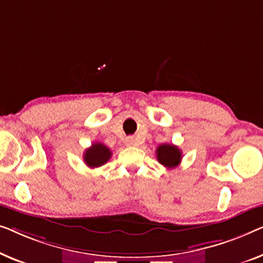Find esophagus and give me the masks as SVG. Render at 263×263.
<instances>
[{
	"label": "esophagus",
	"instance_id": "obj_1",
	"mask_svg": "<svg viewBox=\"0 0 263 263\" xmlns=\"http://www.w3.org/2000/svg\"><path fill=\"white\" fill-rule=\"evenodd\" d=\"M125 143H126V145H136V140L133 137H127V138L125 139Z\"/></svg>",
	"mask_w": 263,
	"mask_h": 263
}]
</instances>
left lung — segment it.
I'll return each mask as SVG.
<instances>
[{
	"label": "left lung",
	"instance_id": "obj_1",
	"mask_svg": "<svg viewBox=\"0 0 263 263\" xmlns=\"http://www.w3.org/2000/svg\"><path fill=\"white\" fill-rule=\"evenodd\" d=\"M157 161L165 168H175L182 160V153L176 145L173 144H161L156 150Z\"/></svg>",
	"mask_w": 263,
	"mask_h": 263
}]
</instances>
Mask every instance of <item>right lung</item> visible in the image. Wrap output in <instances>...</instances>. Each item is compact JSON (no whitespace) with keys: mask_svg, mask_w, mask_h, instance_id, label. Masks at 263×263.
I'll list each match as a JSON object with an SVG mask.
<instances>
[{"mask_svg":"<svg viewBox=\"0 0 263 263\" xmlns=\"http://www.w3.org/2000/svg\"><path fill=\"white\" fill-rule=\"evenodd\" d=\"M112 156V151H110L106 145L102 143H93L90 147L84 151L83 160L89 168H99L107 163Z\"/></svg>","mask_w":263,"mask_h":263,"instance_id":"obj_1","label":"right lung"}]
</instances>
